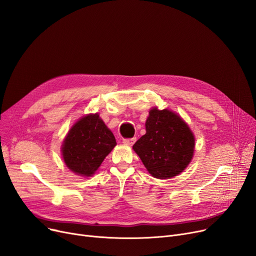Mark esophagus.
Instances as JSON below:
<instances>
[{"label":"esophagus","instance_id":"obj_1","mask_svg":"<svg viewBox=\"0 0 256 256\" xmlns=\"http://www.w3.org/2000/svg\"><path fill=\"white\" fill-rule=\"evenodd\" d=\"M135 141H136V138H130V139H124V144H126V146H132V144L135 143Z\"/></svg>","mask_w":256,"mask_h":256}]
</instances>
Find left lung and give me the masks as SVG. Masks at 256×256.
<instances>
[{"label": "left lung", "mask_w": 256, "mask_h": 256, "mask_svg": "<svg viewBox=\"0 0 256 256\" xmlns=\"http://www.w3.org/2000/svg\"><path fill=\"white\" fill-rule=\"evenodd\" d=\"M146 130L132 150L148 172L157 179H170L181 174L194 152V136L186 122L172 110L152 108Z\"/></svg>", "instance_id": "8db88e82"}]
</instances>
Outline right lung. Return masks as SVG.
Returning a JSON list of instances; mask_svg holds the SVG:
<instances>
[{"instance_id":"obj_1","label":"right lung","mask_w":256,"mask_h":256,"mask_svg":"<svg viewBox=\"0 0 256 256\" xmlns=\"http://www.w3.org/2000/svg\"><path fill=\"white\" fill-rule=\"evenodd\" d=\"M116 144L113 132L99 115L88 114L71 128L64 140L62 154L70 170L78 176H91Z\"/></svg>"}]
</instances>
